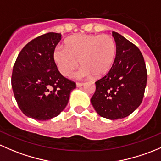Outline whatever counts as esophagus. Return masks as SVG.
<instances>
[{
    "mask_svg": "<svg viewBox=\"0 0 161 161\" xmlns=\"http://www.w3.org/2000/svg\"><path fill=\"white\" fill-rule=\"evenodd\" d=\"M83 85H84V83H79V82H77V84H76V86H77V87H82Z\"/></svg>",
    "mask_w": 161,
    "mask_h": 161,
    "instance_id": "1",
    "label": "esophagus"
}]
</instances>
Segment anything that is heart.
<instances>
[{
	"instance_id": "b5f03b06",
	"label": "heart",
	"mask_w": 161,
	"mask_h": 161,
	"mask_svg": "<svg viewBox=\"0 0 161 161\" xmlns=\"http://www.w3.org/2000/svg\"><path fill=\"white\" fill-rule=\"evenodd\" d=\"M66 44L67 47L57 46L53 51L54 62L65 77H69L81 63L77 77H102L115 62L116 43L109 35L78 34L67 39Z\"/></svg>"
}]
</instances>
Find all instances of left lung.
Masks as SVG:
<instances>
[{
  "label": "left lung",
  "mask_w": 161,
  "mask_h": 161,
  "mask_svg": "<svg viewBox=\"0 0 161 161\" xmlns=\"http://www.w3.org/2000/svg\"><path fill=\"white\" fill-rule=\"evenodd\" d=\"M112 36L117 47L115 62L110 71L95 82L91 102L100 116L115 120L128 116L140 105L147 74L138 47L115 31Z\"/></svg>",
  "instance_id": "obj_1"
}]
</instances>
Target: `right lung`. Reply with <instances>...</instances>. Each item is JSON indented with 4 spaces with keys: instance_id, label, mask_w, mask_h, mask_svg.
Returning a JSON list of instances; mask_svg holds the SVG:
<instances>
[{
    "instance_id": "1",
    "label": "right lung",
    "mask_w": 161,
    "mask_h": 161,
    "mask_svg": "<svg viewBox=\"0 0 161 161\" xmlns=\"http://www.w3.org/2000/svg\"><path fill=\"white\" fill-rule=\"evenodd\" d=\"M61 34L49 32L30 41L14 63L11 87L21 112L26 116L46 121L57 116L69 102L76 84L57 69L53 51Z\"/></svg>"
}]
</instances>
